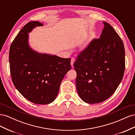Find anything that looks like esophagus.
<instances>
[{"mask_svg": "<svg viewBox=\"0 0 135 135\" xmlns=\"http://www.w3.org/2000/svg\"><path fill=\"white\" fill-rule=\"evenodd\" d=\"M74 62H75V59H74V58H71L70 64H71V67H72V68L73 67V65H74Z\"/></svg>", "mask_w": 135, "mask_h": 135, "instance_id": "34e87169", "label": "esophagus"}]
</instances>
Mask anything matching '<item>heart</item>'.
Here are the masks:
<instances>
[{
  "instance_id": "1",
  "label": "heart",
  "mask_w": 135,
  "mask_h": 135,
  "mask_svg": "<svg viewBox=\"0 0 135 135\" xmlns=\"http://www.w3.org/2000/svg\"><path fill=\"white\" fill-rule=\"evenodd\" d=\"M87 43H85L84 45H83V48H86L87 47Z\"/></svg>"
}]
</instances>
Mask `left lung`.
I'll return each instance as SVG.
<instances>
[{
    "instance_id": "1",
    "label": "left lung",
    "mask_w": 135,
    "mask_h": 135,
    "mask_svg": "<svg viewBox=\"0 0 135 135\" xmlns=\"http://www.w3.org/2000/svg\"><path fill=\"white\" fill-rule=\"evenodd\" d=\"M93 39L74 64L78 93L85 103L104 101L115 92L123 78L125 51L120 36L109 23Z\"/></svg>"
}]
</instances>
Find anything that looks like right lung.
Returning <instances> with one entry per match:
<instances>
[{"label": "right lung", "mask_w": 135, "mask_h": 135, "mask_svg": "<svg viewBox=\"0 0 135 135\" xmlns=\"http://www.w3.org/2000/svg\"><path fill=\"white\" fill-rule=\"evenodd\" d=\"M39 21L27 23L12 42L9 54L12 81L19 92L27 100L36 104L52 103L57 96L60 84L70 70L71 59L40 54L28 44V33Z\"/></svg>", "instance_id": "right-lung-1"}]
</instances>
